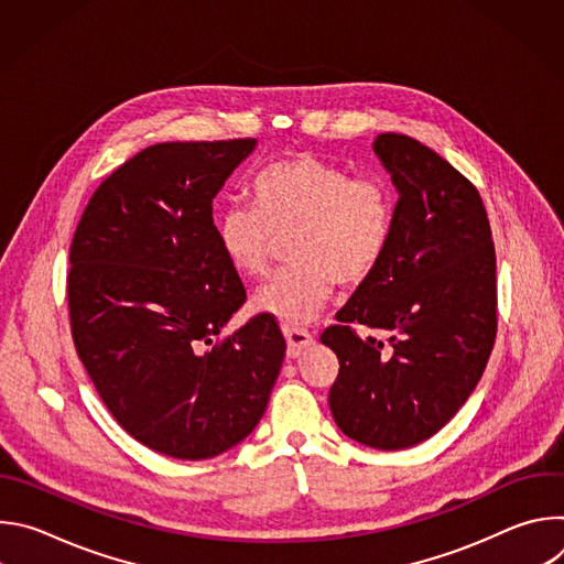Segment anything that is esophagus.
I'll list each match as a JSON object with an SVG mask.
<instances>
[{
  "label": "esophagus",
  "instance_id": "34e87169",
  "mask_svg": "<svg viewBox=\"0 0 564 564\" xmlns=\"http://www.w3.org/2000/svg\"><path fill=\"white\" fill-rule=\"evenodd\" d=\"M283 337L288 341V357L296 359L305 348L314 344V337L301 328H283Z\"/></svg>",
  "mask_w": 564,
  "mask_h": 564
}]
</instances>
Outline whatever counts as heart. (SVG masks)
<instances>
[{
	"label": "heart",
	"mask_w": 564,
	"mask_h": 564,
	"mask_svg": "<svg viewBox=\"0 0 564 564\" xmlns=\"http://www.w3.org/2000/svg\"><path fill=\"white\" fill-rule=\"evenodd\" d=\"M254 207L229 205L218 223L220 252L240 276L265 274L276 240L288 236L294 265L252 299L259 314L305 326L324 310L335 283L361 285L379 265L392 231L394 198L379 176L352 178L316 155L265 167L252 183Z\"/></svg>",
	"instance_id": "1"
}]
</instances>
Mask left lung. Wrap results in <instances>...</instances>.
I'll use <instances>...</instances> for the list:
<instances>
[{
  "instance_id": "obj_1",
  "label": "left lung",
  "mask_w": 564,
  "mask_h": 564,
  "mask_svg": "<svg viewBox=\"0 0 564 564\" xmlns=\"http://www.w3.org/2000/svg\"><path fill=\"white\" fill-rule=\"evenodd\" d=\"M372 151L399 194L390 240L321 344L339 359L328 401L341 433L401 451L444 429L487 368L496 248L485 203L448 160L401 133L377 135ZM352 325L389 339L361 343Z\"/></svg>"
}]
</instances>
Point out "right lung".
<instances>
[{"label": "right lung", "mask_w": 564, "mask_h": 564, "mask_svg": "<svg viewBox=\"0 0 564 564\" xmlns=\"http://www.w3.org/2000/svg\"><path fill=\"white\" fill-rule=\"evenodd\" d=\"M257 140L160 142L94 194L70 243L79 361L140 444L209 459L261 422L285 339L268 314L223 337L246 288L220 252L212 203Z\"/></svg>", "instance_id": "add662e5"}]
</instances>
